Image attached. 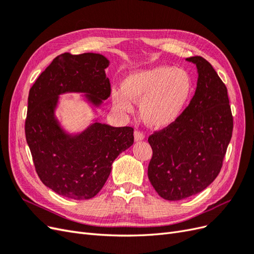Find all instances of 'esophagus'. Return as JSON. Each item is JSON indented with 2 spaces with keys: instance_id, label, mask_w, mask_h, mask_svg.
<instances>
[{
  "instance_id": "1",
  "label": "esophagus",
  "mask_w": 254,
  "mask_h": 254,
  "mask_svg": "<svg viewBox=\"0 0 254 254\" xmlns=\"http://www.w3.org/2000/svg\"><path fill=\"white\" fill-rule=\"evenodd\" d=\"M144 134L140 131H134V141L135 142H140V141H143L144 140Z\"/></svg>"
}]
</instances>
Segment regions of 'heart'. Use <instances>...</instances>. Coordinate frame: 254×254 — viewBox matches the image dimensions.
<instances>
[{"mask_svg":"<svg viewBox=\"0 0 254 254\" xmlns=\"http://www.w3.org/2000/svg\"><path fill=\"white\" fill-rule=\"evenodd\" d=\"M193 93V80L183 68L158 65L130 73L122 81V91L112 89L115 108L123 113L132 111L140 103V114L146 125L164 129L181 117Z\"/></svg>","mask_w":254,"mask_h":254,"instance_id":"heart-1","label":"heart"}]
</instances>
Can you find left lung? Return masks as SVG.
I'll return each instance as SVG.
<instances>
[{"instance_id":"1","label":"left lung","mask_w":254,"mask_h":254,"mask_svg":"<svg viewBox=\"0 0 254 254\" xmlns=\"http://www.w3.org/2000/svg\"><path fill=\"white\" fill-rule=\"evenodd\" d=\"M186 60L197 67L195 94L178 121L148 137V179L171 201L200 193L215 180L233 130L228 91L216 71L200 56Z\"/></svg>"}]
</instances>
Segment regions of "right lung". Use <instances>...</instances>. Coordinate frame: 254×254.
Instances as JSON below:
<instances>
[{
  "mask_svg": "<svg viewBox=\"0 0 254 254\" xmlns=\"http://www.w3.org/2000/svg\"><path fill=\"white\" fill-rule=\"evenodd\" d=\"M101 54L57 56L29 90L26 142L45 187L75 200L93 198L111 173L113 161L133 144L131 127H113L97 118L79 132H68L56 117L60 95L80 93L96 112L111 93Z\"/></svg>",
  "mask_w": 254,
  "mask_h": 254,
  "instance_id": "add662e5",
  "label": "right lung"
}]
</instances>
